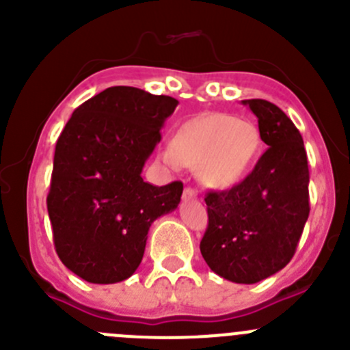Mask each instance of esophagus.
Here are the masks:
<instances>
[{
	"label": "esophagus",
	"mask_w": 350,
	"mask_h": 350,
	"mask_svg": "<svg viewBox=\"0 0 350 350\" xmlns=\"http://www.w3.org/2000/svg\"><path fill=\"white\" fill-rule=\"evenodd\" d=\"M196 191L191 188V186H186L185 193H183V200H195Z\"/></svg>",
	"instance_id": "1"
}]
</instances>
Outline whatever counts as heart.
<instances>
[{
	"instance_id": "1",
	"label": "heart",
	"mask_w": 350,
	"mask_h": 350,
	"mask_svg": "<svg viewBox=\"0 0 350 350\" xmlns=\"http://www.w3.org/2000/svg\"><path fill=\"white\" fill-rule=\"evenodd\" d=\"M260 149L259 129L227 113H211L185 123L174 142L164 147L162 159L171 167H201L203 179L213 188L239 183Z\"/></svg>"
}]
</instances>
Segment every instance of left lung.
Returning <instances> with one entry per match:
<instances>
[{"label": "left lung", "mask_w": 350, "mask_h": 350, "mask_svg": "<svg viewBox=\"0 0 350 350\" xmlns=\"http://www.w3.org/2000/svg\"><path fill=\"white\" fill-rule=\"evenodd\" d=\"M269 149L254 171L228 191L208 193L203 259L215 274L254 284L281 271L295 256L308 220V161L301 133L283 109L266 100H243Z\"/></svg>", "instance_id": "1"}]
</instances>
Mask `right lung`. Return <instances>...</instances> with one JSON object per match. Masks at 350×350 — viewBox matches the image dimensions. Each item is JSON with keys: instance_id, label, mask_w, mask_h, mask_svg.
I'll return each instance as SVG.
<instances>
[{"instance_id": "1", "label": "right lung", "mask_w": 350, "mask_h": 350, "mask_svg": "<svg viewBox=\"0 0 350 350\" xmlns=\"http://www.w3.org/2000/svg\"><path fill=\"white\" fill-rule=\"evenodd\" d=\"M179 101L113 86L74 109L55 144L47 196L59 259L88 283L113 284L140 266L150 225L178 208L183 183L142 178Z\"/></svg>"}]
</instances>
